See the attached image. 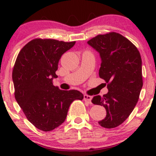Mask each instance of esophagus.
<instances>
[{
	"instance_id": "1",
	"label": "esophagus",
	"mask_w": 156,
	"mask_h": 156,
	"mask_svg": "<svg viewBox=\"0 0 156 156\" xmlns=\"http://www.w3.org/2000/svg\"><path fill=\"white\" fill-rule=\"evenodd\" d=\"M91 100H92V97H91V96H88V95H87V94H84V101L87 102V103L90 104Z\"/></svg>"
}]
</instances>
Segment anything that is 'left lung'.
<instances>
[{"mask_svg":"<svg viewBox=\"0 0 156 156\" xmlns=\"http://www.w3.org/2000/svg\"><path fill=\"white\" fill-rule=\"evenodd\" d=\"M87 44L100 53V78L108 83V92L91 102L103 106L106 116L98 122L114 128L128 118L139 100L143 87L142 59L137 48L119 33L99 34Z\"/></svg>","mask_w":156,"mask_h":156,"instance_id":"left-lung-1","label":"left lung"}]
</instances>
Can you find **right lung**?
I'll list each match as a JSON object with an SVG mask.
<instances>
[{
    "mask_svg": "<svg viewBox=\"0 0 156 156\" xmlns=\"http://www.w3.org/2000/svg\"><path fill=\"white\" fill-rule=\"evenodd\" d=\"M75 41L34 39L20 50L12 70L15 98L28 120L39 130L50 131L66 119L71 103L84 96L75 90H62L53 84L64 53Z\"/></svg>",
    "mask_w": 156,
    "mask_h": 156,
    "instance_id": "obj_1",
    "label": "right lung"
}]
</instances>
